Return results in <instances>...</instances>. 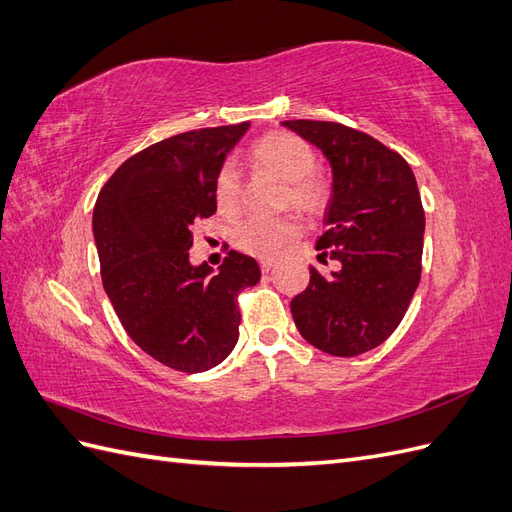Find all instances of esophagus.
<instances>
[{"instance_id": "1", "label": "esophagus", "mask_w": 512, "mask_h": 512, "mask_svg": "<svg viewBox=\"0 0 512 512\" xmlns=\"http://www.w3.org/2000/svg\"><path fill=\"white\" fill-rule=\"evenodd\" d=\"M273 269V260H260V271L269 273Z\"/></svg>"}]
</instances>
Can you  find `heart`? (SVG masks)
Listing matches in <instances>:
<instances>
[{
    "instance_id": "b5f03b06",
    "label": "heart",
    "mask_w": 512,
    "mask_h": 512,
    "mask_svg": "<svg viewBox=\"0 0 512 512\" xmlns=\"http://www.w3.org/2000/svg\"><path fill=\"white\" fill-rule=\"evenodd\" d=\"M250 164L284 181L282 205L305 215H320L331 203V181L314 168L316 151L301 136L290 132H269L250 147ZM215 209L224 218H232L241 205L239 173L230 164L222 166L213 181ZM301 235V222L294 215L282 218H250L232 230V241L239 250L273 258L288 243Z\"/></svg>"
}]
</instances>
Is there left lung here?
Segmentation results:
<instances>
[{"label":"left lung","mask_w":512,"mask_h":512,"mask_svg":"<svg viewBox=\"0 0 512 512\" xmlns=\"http://www.w3.org/2000/svg\"><path fill=\"white\" fill-rule=\"evenodd\" d=\"M316 145L333 170L320 258L339 262L290 301L299 333L333 356L380 346L408 312L421 282L425 211L410 164L374 136L335 121H282Z\"/></svg>","instance_id":"1"}]
</instances>
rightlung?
<instances>
[{
    "label": "right lung",
    "mask_w": 512,
    "mask_h": 512,
    "mask_svg": "<svg viewBox=\"0 0 512 512\" xmlns=\"http://www.w3.org/2000/svg\"><path fill=\"white\" fill-rule=\"evenodd\" d=\"M250 121L170 136L123 162L94 207L102 284L132 342L162 365L198 374L239 339V292L258 262L230 250L218 273L194 267L196 222L215 213L213 181Z\"/></svg>",
    "instance_id": "right-lung-1"
}]
</instances>
